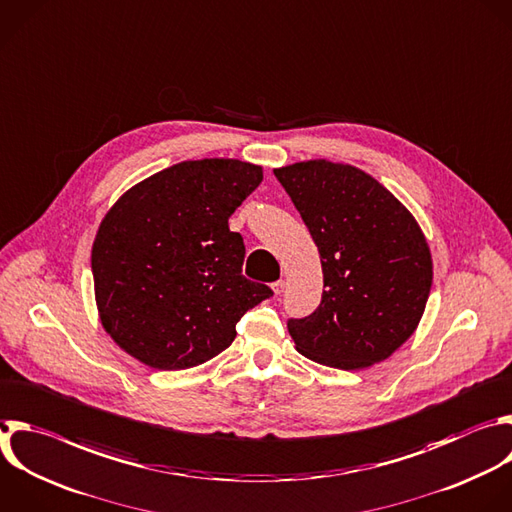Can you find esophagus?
I'll return each instance as SVG.
<instances>
[{
    "mask_svg": "<svg viewBox=\"0 0 512 512\" xmlns=\"http://www.w3.org/2000/svg\"><path fill=\"white\" fill-rule=\"evenodd\" d=\"M271 289H273V293H275V295H281V293L285 291V281H283V279H279V281L271 283Z\"/></svg>",
    "mask_w": 512,
    "mask_h": 512,
    "instance_id": "esophagus-1",
    "label": "esophagus"
}]
</instances>
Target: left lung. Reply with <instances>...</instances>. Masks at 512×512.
Here are the masks:
<instances>
[{
	"mask_svg": "<svg viewBox=\"0 0 512 512\" xmlns=\"http://www.w3.org/2000/svg\"><path fill=\"white\" fill-rule=\"evenodd\" d=\"M317 245V309L289 317L295 350L323 366L362 370L414 333L432 287L428 243L410 211L350 164L295 162L273 170Z\"/></svg>",
	"mask_w": 512,
	"mask_h": 512,
	"instance_id": "8db88e82",
	"label": "left lung"
}]
</instances>
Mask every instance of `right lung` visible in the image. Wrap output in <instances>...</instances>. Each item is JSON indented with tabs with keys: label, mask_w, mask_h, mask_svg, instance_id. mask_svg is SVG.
<instances>
[{
	"label": "right lung",
	"mask_w": 512,
	"mask_h": 512,
	"mask_svg": "<svg viewBox=\"0 0 512 512\" xmlns=\"http://www.w3.org/2000/svg\"><path fill=\"white\" fill-rule=\"evenodd\" d=\"M257 164L185 160L126 191L92 247L104 329L154 370H187L227 350L237 321L273 291L243 275L229 217L261 185Z\"/></svg>",
	"instance_id": "add662e5"
}]
</instances>
